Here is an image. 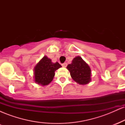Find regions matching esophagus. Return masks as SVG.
<instances>
[{"mask_svg":"<svg viewBox=\"0 0 125 125\" xmlns=\"http://www.w3.org/2000/svg\"><path fill=\"white\" fill-rule=\"evenodd\" d=\"M62 66H63V67H66L67 66V64L66 63H63L62 64Z\"/></svg>","mask_w":125,"mask_h":125,"instance_id":"34e87169","label":"esophagus"}]
</instances>
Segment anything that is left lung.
I'll return each instance as SVG.
<instances>
[{"label": "left lung", "instance_id": "left-lung-1", "mask_svg": "<svg viewBox=\"0 0 125 125\" xmlns=\"http://www.w3.org/2000/svg\"><path fill=\"white\" fill-rule=\"evenodd\" d=\"M66 68L70 72L73 80L78 84L84 85L91 81L90 67L81 56H78L73 58Z\"/></svg>", "mask_w": 125, "mask_h": 125}]
</instances>
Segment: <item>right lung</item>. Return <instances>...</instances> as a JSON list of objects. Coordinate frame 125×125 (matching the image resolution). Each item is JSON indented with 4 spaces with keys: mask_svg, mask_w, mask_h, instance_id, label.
I'll return each mask as SVG.
<instances>
[{
    "mask_svg": "<svg viewBox=\"0 0 125 125\" xmlns=\"http://www.w3.org/2000/svg\"><path fill=\"white\" fill-rule=\"evenodd\" d=\"M61 67L58 62L53 63L51 59L44 56L34 67V81L42 86L48 85L53 79L54 72Z\"/></svg>",
    "mask_w": 125,
    "mask_h": 125,
    "instance_id": "1",
    "label": "right lung"
}]
</instances>
